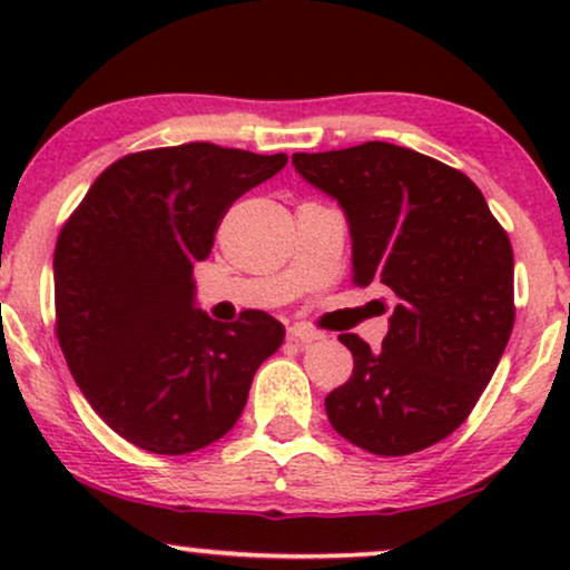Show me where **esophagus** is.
Masks as SVG:
<instances>
[{
	"label": "esophagus",
	"instance_id": "obj_1",
	"mask_svg": "<svg viewBox=\"0 0 570 570\" xmlns=\"http://www.w3.org/2000/svg\"><path fill=\"white\" fill-rule=\"evenodd\" d=\"M287 340L295 342V345H311V342L324 340V334L308 330V326H291V330H287Z\"/></svg>",
	"mask_w": 570,
	"mask_h": 570
}]
</instances>
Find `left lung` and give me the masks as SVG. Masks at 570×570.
<instances>
[{"mask_svg": "<svg viewBox=\"0 0 570 570\" xmlns=\"http://www.w3.org/2000/svg\"><path fill=\"white\" fill-rule=\"evenodd\" d=\"M293 166L345 213L353 283L394 298L379 353L340 334L355 365L326 394V417L379 456L433 446L464 423L509 345L511 240L462 170L410 147L295 153Z\"/></svg>", "mask_w": 570, "mask_h": 570, "instance_id": "obj_1", "label": "left lung"}]
</instances>
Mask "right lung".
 <instances>
[{
  "label": "right lung",
  "mask_w": 570,
  "mask_h": 570,
  "mask_svg": "<svg viewBox=\"0 0 570 570\" xmlns=\"http://www.w3.org/2000/svg\"><path fill=\"white\" fill-rule=\"evenodd\" d=\"M287 155L189 142L124 155L96 178L53 252L57 337L104 423L153 454L223 439L254 373L283 345L264 311L220 324L197 308L194 264L223 215Z\"/></svg>",
  "instance_id": "obj_1"
}]
</instances>
